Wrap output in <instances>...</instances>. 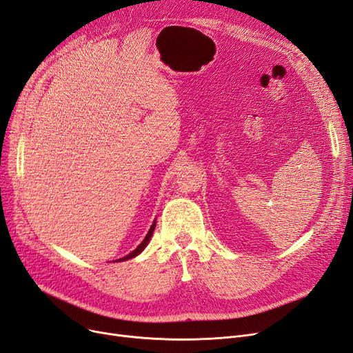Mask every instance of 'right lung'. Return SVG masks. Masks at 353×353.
<instances>
[{
  "label": "right lung",
  "instance_id": "1",
  "mask_svg": "<svg viewBox=\"0 0 353 353\" xmlns=\"http://www.w3.org/2000/svg\"><path fill=\"white\" fill-rule=\"evenodd\" d=\"M154 230H155V219H154V223H152V225H151V228L148 230V232H147V236H145V239L142 240V243L137 247V249L134 250V252H130L129 254H126L125 257H122V259H119V260H114V262H125V260H129V259H134V257H137L138 254H141L142 252H143V249H145V247L148 245V243H150V240H151V237H152V232H154Z\"/></svg>",
  "mask_w": 353,
  "mask_h": 353
}]
</instances>
